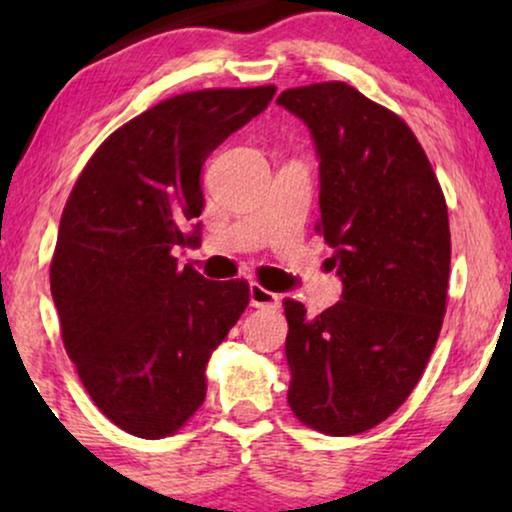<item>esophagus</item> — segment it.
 Instances as JSON below:
<instances>
[{"label": "esophagus", "instance_id": "34e87169", "mask_svg": "<svg viewBox=\"0 0 512 512\" xmlns=\"http://www.w3.org/2000/svg\"><path fill=\"white\" fill-rule=\"evenodd\" d=\"M249 303L254 307H279V296L254 282L249 286Z\"/></svg>", "mask_w": 512, "mask_h": 512}]
</instances>
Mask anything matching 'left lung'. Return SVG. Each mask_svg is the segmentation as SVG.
Masks as SVG:
<instances>
[{"label":"left lung","mask_w":512,"mask_h":512,"mask_svg":"<svg viewBox=\"0 0 512 512\" xmlns=\"http://www.w3.org/2000/svg\"><path fill=\"white\" fill-rule=\"evenodd\" d=\"M319 158L317 230L342 300L307 317L284 300L289 405L328 436L384 422L417 387L445 317L450 221L417 137L394 111L342 81L284 90Z\"/></svg>","instance_id":"8db88e82"}]
</instances>
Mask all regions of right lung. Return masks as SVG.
<instances>
[{
  "mask_svg": "<svg viewBox=\"0 0 512 512\" xmlns=\"http://www.w3.org/2000/svg\"><path fill=\"white\" fill-rule=\"evenodd\" d=\"M272 97H170L104 139L69 193L51 261L62 342L93 403L132 436L165 438L195 415L209 356L247 310L244 279L209 282L172 251L200 244L207 156Z\"/></svg>",
  "mask_w": 512,
  "mask_h": 512,
  "instance_id": "1",
  "label": "right lung"
}]
</instances>
